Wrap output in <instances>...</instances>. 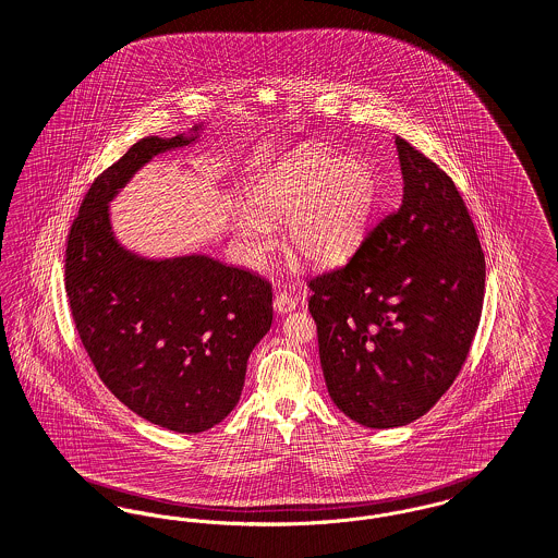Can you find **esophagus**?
Masks as SVG:
<instances>
[{
	"instance_id": "esophagus-1",
	"label": "esophagus",
	"mask_w": 558,
	"mask_h": 558,
	"mask_svg": "<svg viewBox=\"0 0 558 558\" xmlns=\"http://www.w3.org/2000/svg\"><path fill=\"white\" fill-rule=\"evenodd\" d=\"M295 307V299L291 295H287V293H278L276 299H274V310H276L278 314H289V312H293Z\"/></svg>"
}]
</instances>
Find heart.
<instances>
[{"label": "heart", "instance_id": "heart-1", "mask_svg": "<svg viewBox=\"0 0 558 558\" xmlns=\"http://www.w3.org/2000/svg\"><path fill=\"white\" fill-rule=\"evenodd\" d=\"M379 197L371 165L303 147L274 166L248 192V210L231 230L242 257L262 265L276 244L271 226L287 221L289 251L314 265L348 259L362 242Z\"/></svg>", "mask_w": 558, "mask_h": 558}]
</instances>
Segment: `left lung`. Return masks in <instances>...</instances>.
I'll use <instances>...</instances> for the list:
<instances>
[{"label":"left lung","mask_w":558,"mask_h":558,"mask_svg":"<svg viewBox=\"0 0 558 558\" xmlns=\"http://www.w3.org/2000/svg\"><path fill=\"white\" fill-rule=\"evenodd\" d=\"M402 202L348 265L310 280L320 364L339 411L407 426L451 388L485 299V255L451 177L396 136Z\"/></svg>","instance_id":"1"}]
</instances>
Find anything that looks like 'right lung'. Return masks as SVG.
<instances>
[{
    "label": "right lung",
    "mask_w": 558,
    "mask_h": 558,
    "mask_svg": "<svg viewBox=\"0 0 558 558\" xmlns=\"http://www.w3.org/2000/svg\"><path fill=\"white\" fill-rule=\"evenodd\" d=\"M202 131L134 143L90 185L65 253L73 323L102 384L138 417L179 434L217 426L238 404L248 356L271 327V287L208 255H136L116 238L109 202Z\"/></svg>",
    "instance_id": "right-lung-1"
}]
</instances>
